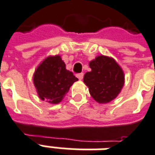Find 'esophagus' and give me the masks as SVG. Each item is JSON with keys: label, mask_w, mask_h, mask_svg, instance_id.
<instances>
[{"label": "esophagus", "mask_w": 155, "mask_h": 155, "mask_svg": "<svg viewBox=\"0 0 155 155\" xmlns=\"http://www.w3.org/2000/svg\"><path fill=\"white\" fill-rule=\"evenodd\" d=\"M77 78L80 80V81H81L82 79H83V77H84V74L83 73H80V74H77Z\"/></svg>", "instance_id": "34e87169"}]
</instances>
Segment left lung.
Wrapping results in <instances>:
<instances>
[{"mask_svg":"<svg viewBox=\"0 0 155 155\" xmlns=\"http://www.w3.org/2000/svg\"><path fill=\"white\" fill-rule=\"evenodd\" d=\"M91 71L84 75L90 94L101 104L109 103L118 96L124 84L123 70L113 58L99 55L90 62Z\"/></svg>","mask_w":155,"mask_h":155,"instance_id":"8db88e82","label":"left lung"}]
</instances>
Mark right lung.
Listing matches in <instances>:
<instances>
[{
	"label": "right lung",
	"mask_w": 155,
	"mask_h": 155,
	"mask_svg": "<svg viewBox=\"0 0 155 155\" xmlns=\"http://www.w3.org/2000/svg\"><path fill=\"white\" fill-rule=\"evenodd\" d=\"M78 79L67 71L60 55L48 56L39 64L33 81L39 98L51 104L60 103Z\"/></svg>",
	"instance_id": "add662e5"
}]
</instances>
